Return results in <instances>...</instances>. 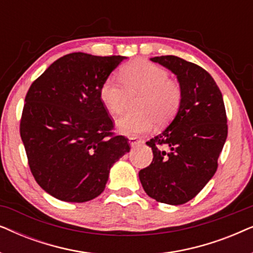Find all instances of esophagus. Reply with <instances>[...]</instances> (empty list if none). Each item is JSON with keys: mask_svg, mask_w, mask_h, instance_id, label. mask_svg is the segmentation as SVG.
<instances>
[{"mask_svg": "<svg viewBox=\"0 0 253 253\" xmlns=\"http://www.w3.org/2000/svg\"><path fill=\"white\" fill-rule=\"evenodd\" d=\"M141 143H143V141H141L140 139H138V138H136V137H130L129 138V144H130L131 147H136Z\"/></svg>", "mask_w": 253, "mask_h": 253, "instance_id": "1", "label": "esophagus"}]
</instances>
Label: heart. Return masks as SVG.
Wrapping results in <instances>:
<instances>
[{
	"label": "heart",
	"mask_w": 253,
	"mask_h": 253,
	"mask_svg": "<svg viewBox=\"0 0 253 253\" xmlns=\"http://www.w3.org/2000/svg\"><path fill=\"white\" fill-rule=\"evenodd\" d=\"M121 80L109 76L102 83L99 96L102 105L113 115L126 107L127 94L140 93L134 109L116 121L121 133L137 137L152 130L154 123L166 126L177 114L182 103V89L178 83L169 79L168 72L147 61H134L120 70Z\"/></svg>",
	"instance_id": "heart-1"
}]
</instances>
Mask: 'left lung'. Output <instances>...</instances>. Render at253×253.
Segmentation results:
<instances>
[{
    "label": "left lung",
    "mask_w": 253,
    "mask_h": 253,
    "mask_svg": "<svg viewBox=\"0 0 253 253\" xmlns=\"http://www.w3.org/2000/svg\"><path fill=\"white\" fill-rule=\"evenodd\" d=\"M176 76L182 103L171 123L147 141L153 161L139 171L151 198L182 205L198 195L217 168L228 126L219 87L209 72L177 56L152 57Z\"/></svg>",
    "instance_id": "8db88e82"
}]
</instances>
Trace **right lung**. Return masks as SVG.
Returning a JSON list of instances; mask_svg holds the SVG:
<instances>
[{"label":"right lung","mask_w":253,"mask_h":253,"mask_svg":"<svg viewBox=\"0 0 253 253\" xmlns=\"http://www.w3.org/2000/svg\"><path fill=\"white\" fill-rule=\"evenodd\" d=\"M126 56L72 53L48 67L27 92L20 137L31 171L54 198L84 203L101 195L110 168L130 151L114 136L99 96Z\"/></svg>","instance_id":"add662e5"}]
</instances>
